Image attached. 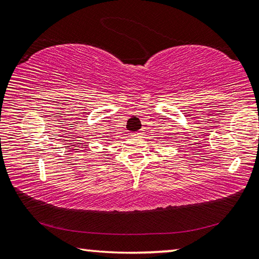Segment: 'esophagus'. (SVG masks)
Here are the masks:
<instances>
[{
	"instance_id": "obj_1",
	"label": "esophagus",
	"mask_w": 259,
	"mask_h": 259,
	"mask_svg": "<svg viewBox=\"0 0 259 259\" xmlns=\"http://www.w3.org/2000/svg\"><path fill=\"white\" fill-rule=\"evenodd\" d=\"M137 135H139V134H137Z\"/></svg>"
}]
</instances>
